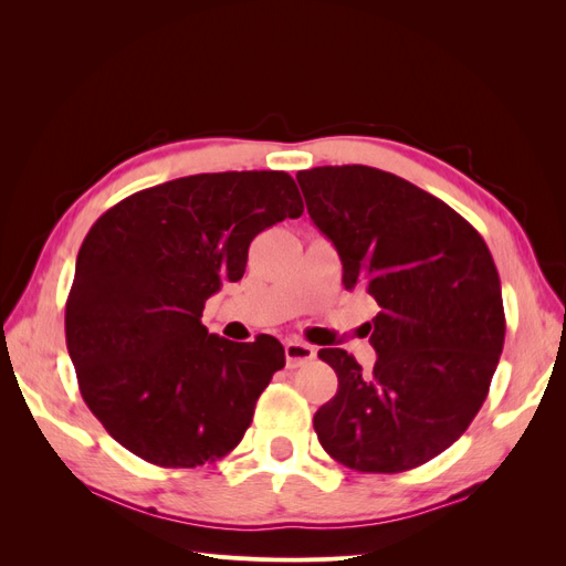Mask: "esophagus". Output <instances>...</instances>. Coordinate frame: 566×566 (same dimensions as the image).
<instances>
[{"label":"esophagus","instance_id":"34e87169","mask_svg":"<svg viewBox=\"0 0 566 566\" xmlns=\"http://www.w3.org/2000/svg\"><path fill=\"white\" fill-rule=\"evenodd\" d=\"M314 356H316V349L312 345H306V342L293 339V342H287V345H285L287 368H300L304 364H310V361H314Z\"/></svg>","mask_w":566,"mask_h":566}]
</instances>
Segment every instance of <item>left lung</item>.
<instances>
[{"instance_id":"left-lung-1","label":"left lung","mask_w":566,"mask_h":566,"mask_svg":"<svg viewBox=\"0 0 566 566\" xmlns=\"http://www.w3.org/2000/svg\"><path fill=\"white\" fill-rule=\"evenodd\" d=\"M314 224L342 260V283L380 312L364 370L321 349L337 394L314 416L321 447L356 472L394 474L432 460L482 408L505 342L501 279L484 238L447 202L366 165L297 172Z\"/></svg>"}]
</instances>
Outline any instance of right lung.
I'll return each mask as SVG.
<instances>
[{
	"label": "right lung",
	"instance_id": "1",
	"mask_svg": "<svg viewBox=\"0 0 566 566\" xmlns=\"http://www.w3.org/2000/svg\"><path fill=\"white\" fill-rule=\"evenodd\" d=\"M304 212L285 172L193 175L144 188L96 219L77 252L65 345L84 403L146 462L196 468L231 453L285 366L276 337L202 325L221 281H241L256 233Z\"/></svg>",
	"mask_w": 566,
	"mask_h": 566
}]
</instances>
